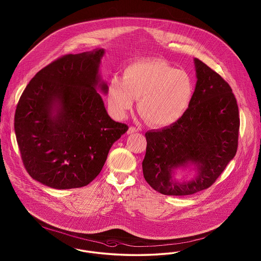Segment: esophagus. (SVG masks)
<instances>
[{
	"label": "esophagus",
	"instance_id": "obj_1",
	"mask_svg": "<svg viewBox=\"0 0 261 261\" xmlns=\"http://www.w3.org/2000/svg\"><path fill=\"white\" fill-rule=\"evenodd\" d=\"M138 131H139V128H136L134 126H131V127H129V129L127 131V134H133V133H136Z\"/></svg>",
	"mask_w": 261,
	"mask_h": 261
}]
</instances>
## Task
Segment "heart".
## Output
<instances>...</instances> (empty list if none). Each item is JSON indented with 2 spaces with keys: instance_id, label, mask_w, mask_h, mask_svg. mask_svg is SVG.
<instances>
[{
  "instance_id": "heart-1",
  "label": "heart",
  "mask_w": 261,
  "mask_h": 261,
  "mask_svg": "<svg viewBox=\"0 0 261 261\" xmlns=\"http://www.w3.org/2000/svg\"><path fill=\"white\" fill-rule=\"evenodd\" d=\"M195 86L184 70L175 69L168 62L151 59L135 62L125 68L123 80L113 76L108 85L110 111L123 118L138 99V111L155 126H167L186 113L194 97Z\"/></svg>"
}]
</instances>
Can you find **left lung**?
<instances>
[{"label": "left lung", "instance_id": "left-lung-1", "mask_svg": "<svg viewBox=\"0 0 261 261\" xmlns=\"http://www.w3.org/2000/svg\"><path fill=\"white\" fill-rule=\"evenodd\" d=\"M197 84L186 113L173 124L148 131L143 173L162 195L188 196L205 190L236 155L239 109L232 89L205 63L194 59ZM180 168L196 174L179 182Z\"/></svg>", "mask_w": 261, "mask_h": 261}]
</instances>
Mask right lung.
<instances>
[{
    "label": "right lung",
    "instance_id": "obj_1",
    "mask_svg": "<svg viewBox=\"0 0 261 261\" xmlns=\"http://www.w3.org/2000/svg\"><path fill=\"white\" fill-rule=\"evenodd\" d=\"M103 49L66 55L35 75L18 100L14 131L29 175L45 186H87L128 130L108 114L99 89Z\"/></svg>",
    "mask_w": 261,
    "mask_h": 261
}]
</instances>
